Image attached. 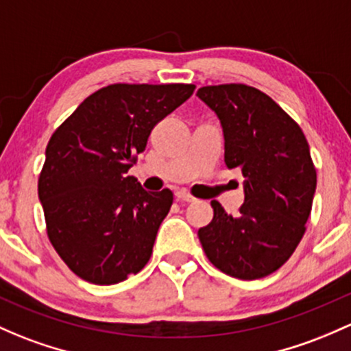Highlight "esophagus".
Instances as JSON below:
<instances>
[{"label": "esophagus", "instance_id": "obj_1", "mask_svg": "<svg viewBox=\"0 0 351 351\" xmlns=\"http://www.w3.org/2000/svg\"><path fill=\"white\" fill-rule=\"evenodd\" d=\"M176 200L180 202H195V198L191 197L190 193H186V191H176Z\"/></svg>", "mask_w": 351, "mask_h": 351}]
</instances>
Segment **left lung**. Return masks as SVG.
I'll list each match as a JSON object with an SVG mask.
<instances>
[{"mask_svg": "<svg viewBox=\"0 0 351 351\" xmlns=\"http://www.w3.org/2000/svg\"><path fill=\"white\" fill-rule=\"evenodd\" d=\"M220 121L225 165L243 175V205L232 217L212 200L213 219L198 230L217 269L261 279L293 256L304 235L316 169L301 128L269 95L243 84L198 88Z\"/></svg>", "mask_w": 351, "mask_h": 351, "instance_id": "1", "label": "left lung"}]
</instances>
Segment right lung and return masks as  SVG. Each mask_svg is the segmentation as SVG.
<instances>
[{"label": "right lung", "instance_id": "add662e5", "mask_svg": "<svg viewBox=\"0 0 351 351\" xmlns=\"http://www.w3.org/2000/svg\"><path fill=\"white\" fill-rule=\"evenodd\" d=\"M191 84H112L88 95L51 134L38 178L47 234L70 271L109 286L141 271L173 193L128 176L153 128Z\"/></svg>", "mask_w": 351, "mask_h": 351}]
</instances>
